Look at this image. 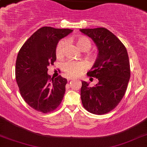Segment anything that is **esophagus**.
<instances>
[{"instance_id":"obj_1","label":"esophagus","mask_w":147,"mask_h":147,"mask_svg":"<svg viewBox=\"0 0 147 147\" xmlns=\"http://www.w3.org/2000/svg\"><path fill=\"white\" fill-rule=\"evenodd\" d=\"M67 81H70V80H75V78H73V77H67Z\"/></svg>"}]
</instances>
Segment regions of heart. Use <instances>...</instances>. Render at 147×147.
Wrapping results in <instances>:
<instances>
[{"mask_svg": "<svg viewBox=\"0 0 147 147\" xmlns=\"http://www.w3.org/2000/svg\"><path fill=\"white\" fill-rule=\"evenodd\" d=\"M76 44L79 48L82 51H86L90 49L91 43L88 38L84 36H80L76 39ZM65 46V41L61 40L57 44L56 48V55L60 56L63 52V48ZM86 64L83 61H68L63 65V70L66 75L69 77H75L80 75L82 71L85 70Z\"/></svg>", "mask_w": 147, "mask_h": 147, "instance_id": "1", "label": "heart"}]
</instances>
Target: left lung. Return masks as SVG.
I'll return each mask as SVG.
<instances>
[{
    "label": "left lung",
    "instance_id": "1",
    "mask_svg": "<svg viewBox=\"0 0 147 147\" xmlns=\"http://www.w3.org/2000/svg\"><path fill=\"white\" fill-rule=\"evenodd\" d=\"M80 31L91 38L98 54L89 77L98 83L90 87L82 81L81 99L84 107L92 114H104L114 109L123 98L130 77L126 48L112 32L105 28H84Z\"/></svg>",
    "mask_w": 147,
    "mask_h": 147
}]
</instances>
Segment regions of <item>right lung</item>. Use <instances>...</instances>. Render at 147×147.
<instances>
[{"label":"right lung","mask_w":147,"mask_h":147,"mask_svg":"<svg viewBox=\"0 0 147 147\" xmlns=\"http://www.w3.org/2000/svg\"><path fill=\"white\" fill-rule=\"evenodd\" d=\"M71 29L45 26L35 32L23 45L15 65V77L25 102L38 112L54 111L61 104L67 80L51 78L47 67L56 60V48L61 39L72 33Z\"/></svg>","instance_id":"add662e5"}]
</instances>
